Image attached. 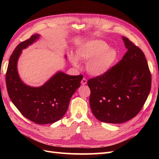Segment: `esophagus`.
I'll list each match as a JSON object with an SVG mask.
<instances>
[{
    "mask_svg": "<svg viewBox=\"0 0 159 159\" xmlns=\"http://www.w3.org/2000/svg\"><path fill=\"white\" fill-rule=\"evenodd\" d=\"M81 84H82V85L86 84H87V80H86L85 78H84L82 79V80H81Z\"/></svg>",
    "mask_w": 159,
    "mask_h": 159,
    "instance_id": "34e87169",
    "label": "esophagus"
}]
</instances>
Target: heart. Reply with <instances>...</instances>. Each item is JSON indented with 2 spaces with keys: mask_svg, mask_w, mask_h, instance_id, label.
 <instances>
[{
  "mask_svg": "<svg viewBox=\"0 0 159 159\" xmlns=\"http://www.w3.org/2000/svg\"><path fill=\"white\" fill-rule=\"evenodd\" d=\"M109 46L102 40H92L86 43L76 51L78 58L87 62L88 73L94 76H99L107 72L117 57V51L108 48ZM70 60L75 66H79L78 61L74 55Z\"/></svg>",
  "mask_w": 159,
  "mask_h": 159,
  "instance_id": "1",
  "label": "heart"
}]
</instances>
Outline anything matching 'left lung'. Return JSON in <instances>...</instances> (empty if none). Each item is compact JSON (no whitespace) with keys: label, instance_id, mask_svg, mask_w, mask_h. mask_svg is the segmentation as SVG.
I'll return each instance as SVG.
<instances>
[{"label":"left lung","instance_id":"left-lung-1","mask_svg":"<svg viewBox=\"0 0 159 159\" xmlns=\"http://www.w3.org/2000/svg\"><path fill=\"white\" fill-rule=\"evenodd\" d=\"M127 52L105 74L88 81L89 103L102 122L121 123L140 112L150 93L151 74L143 52L123 37Z\"/></svg>","mask_w":159,"mask_h":159}]
</instances>
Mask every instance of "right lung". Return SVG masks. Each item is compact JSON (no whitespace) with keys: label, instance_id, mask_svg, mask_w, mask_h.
I'll use <instances>...</instances> for the list:
<instances>
[{"label":"right lung","instance_id":"add662e5","mask_svg":"<svg viewBox=\"0 0 159 159\" xmlns=\"http://www.w3.org/2000/svg\"><path fill=\"white\" fill-rule=\"evenodd\" d=\"M38 37V34L32 35L14 49L8 62L6 84L9 98L23 116L34 123L44 125L56 122L65 115L83 75H69L58 72L39 88L23 84L17 72L18 57L22 50Z\"/></svg>","mask_w":159,"mask_h":159}]
</instances>
